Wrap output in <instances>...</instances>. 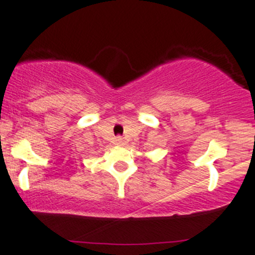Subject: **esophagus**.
I'll return each instance as SVG.
<instances>
[{
    "label": "esophagus",
    "instance_id": "1",
    "mask_svg": "<svg viewBox=\"0 0 255 255\" xmlns=\"http://www.w3.org/2000/svg\"><path fill=\"white\" fill-rule=\"evenodd\" d=\"M115 141H116V144L117 145H123L125 144V140H123V138L122 136H116V139H115Z\"/></svg>",
    "mask_w": 255,
    "mask_h": 255
}]
</instances>
